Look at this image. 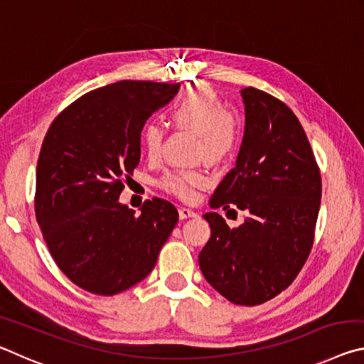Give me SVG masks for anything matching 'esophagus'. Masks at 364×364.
Instances as JSON below:
<instances>
[{
  "instance_id": "1",
  "label": "esophagus",
  "mask_w": 364,
  "mask_h": 364,
  "mask_svg": "<svg viewBox=\"0 0 364 364\" xmlns=\"http://www.w3.org/2000/svg\"><path fill=\"white\" fill-rule=\"evenodd\" d=\"M178 213H180V218L181 220L197 217V212H194L193 208H188V207H180V210H178Z\"/></svg>"
}]
</instances>
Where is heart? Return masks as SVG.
<instances>
[{"instance_id":"heart-1","label":"heart","mask_w":364,"mask_h":364,"mask_svg":"<svg viewBox=\"0 0 364 364\" xmlns=\"http://www.w3.org/2000/svg\"><path fill=\"white\" fill-rule=\"evenodd\" d=\"M170 119L175 127L197 134V159L208 164H221L231 156L239 143V123L225 102L212 88L196 85L180 96L170 110ZM164 128L157 123H146L141 130V146L147 159H157L164 143ZM210 178L200 168L170 171L159 180L165 193L181 200H191L196 191L205 188Z\"/></svg>"}]
</instances>
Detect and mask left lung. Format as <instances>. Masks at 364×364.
<instances>
[{"label": "left lung", "mask_w": 364, "mask_h": 364, "mask_svg": "<svg viewBox=\"0 0 364 364\" xmlns=\"http://www.w3.org/2000/svg\"><path fill=\"white\" fill-rule=\"evenodd\" d=\"M241 95V151L236 167L215 189L210 207L239 208L249 217L231 230L218 213H205L212 234L199 254V267L225 299L254 306L286 291L310 255L321 173L305 130L287 104L254 86Z\"/></svg>", "instance_id": "1"}]
</instances>
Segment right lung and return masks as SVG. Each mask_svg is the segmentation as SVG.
Segmentation results:
<instances>
[{"instance_id": "obj_1", "label": "right lung", "mask_w": 364, "mask_h": 364, "mask_svg": "<svg viewBox=\"0 0 364 364\" xmlns=\"http://www.w3.org/2000/svg\"><path fill=\"white\" fill-rule=\"evenodd\" d=\"M180 83L122 80L67 106L43 139L35 215L48 249L73 284L115 295L143 281L178 223L168 200H146L141 213L119 196L141 156V130Z\"/></svg>"}]
</instances>
